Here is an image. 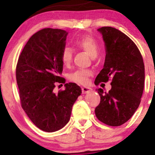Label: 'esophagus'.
I'll return each mask as SVG.
<instances>
[{"label":"esophagus","instance_id":"34e87169","mask_svg":"<svg viewBox=\"0 0 155 155\" xmlns=\"http://www.w3.org/2000/svg\"><path fill=\"white\" fill-rule=\"evenodd\" d=\"M92 91V89L91 87H82V94H87L89 93Z\"/></svg>","mask_w":155,"mask_h":155}]
</instances>
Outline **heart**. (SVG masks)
I'll return each instance as SVG.
<instances>
[{
  "label": "heart",
  "instance_id": "obj_1",
  "mask_svg": "<svg viewBox=\"0 0 155 155\" xmlns=\"http://www.w3.org/2000/svg\"><path fill=\"white\" fill-rule=\"evenodd\" d=\"M74 45L79 49H82L87 52L91 57L95 58L97 56L100 51V44L94 37L89 35L82 36L76 39L74 42ZM73 51L71 48L65 46L61 51L60 58L62 64L64 67L70 66L73 60ZM92 76V72L86 69H79L69 75V79L71 82L85 85L88 83L89 77Z\"/></svg>",
  "mask_w": 155,
  "mask_h": 155
}]
</instances>
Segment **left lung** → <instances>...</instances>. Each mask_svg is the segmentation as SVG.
Instances as JSON below:
<instances>
[{"label": "left lung", "mask_w": 155, "mask_h": 155, "mask_svg": "<svg viewBox=\"0 0 155 155\" xmlns=\"http://www.w3.org/2000/svg\"><path fill=\"white\" fill-rule=\"evenodd\" d=\"M98 31L103 35L107 54L94 83L98 85L111 79L112 88L109 92L97 90L101 102L95 108V115L105 124L120 126L133 116L141 102L144 62L137 45L124 33L112 27H102Z\"/></svg>", "instance_id": "1"}]
</instances>
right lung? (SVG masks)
Listing matches in <instances>:
<instances>
[{"instance_id": "obj_1", "label": "right lung", "mask_w": 155, "mask_h": 155, "mask_svg": "<svg viewBox=\"0 0 155 155\" xmlns=\"http://www.w3.org/2000/svg\"><path fill=\"white\" fill-rule=\"evenodd\" d=\"M68 32L43 28L33 34L23 48L17 62L15 75L21 106L39 129L54 132L68 123L72 107L82 90L76 83H66L56 93L63 64L60 54L65 47Z\"/></svg>"}]
</instances>
